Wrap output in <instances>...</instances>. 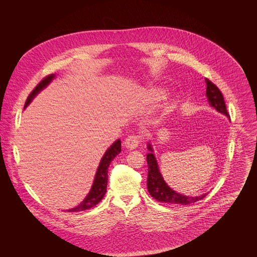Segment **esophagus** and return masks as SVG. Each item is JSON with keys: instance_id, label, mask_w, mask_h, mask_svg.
I'll return each instance as SVG.
<instances>
[{"instance_id": "1", "label": "esophagus", "mask_w": 257, "mask_h": 257, "mask_svg": "<svg viewBox=\"0 0 257 257\" xmlns=\"http://www.w3.org/2000/svg\"><path fill=\"white\" fill-rule=\"evenodd\" d=\"M139 143H140V137L136 136V135H132L124 140V147H126L127 149L133 150L136 147H138Z\"/></svg>"}]
</instances>
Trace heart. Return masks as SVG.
<instances>
[{
    "instance_id": "1",
    "label": "heart",
    "mask_w": 257,
    "mask_h": 257,
    "mask_svg": "<svg viewBox=\"0 0 257 257\" xmlns=\"http://www.w3.org/2000/svg\"><path fill=\"white\" fill-rule=\"evenodd\" d=\"M151 94H152V96L155 98V99H159V98H161V96H162L159 92H156V91H153Z\"/></svg>"
}]
</instances>
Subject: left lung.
Returning <instances> with one entry per match:
<instances>
[{
    "instance_id": "obj_1",
    "label": "left lung",
    "mask_w": 257,
    "mask_h": 257,
    "mask_svg": "<svg viewBox=\"0 0 257 257\" xmlns=\"http://www.w3.org/2000/svg\"><path fill=\"white\" fill-rule=\"evenodd\" d=\"M206 83V96H207L209 105L215 108L217 111L226 115L229 118V114L226 110L224 99L220 89L214 85L207 78L205 79ZM230 119V118H229ZM147 149L150 151L147 155V165H148V175H147V189L150 196L155 198L157 201L179 204V205H189L195 203L198 200H201L207 194L200 196H190L179 194L171 189L168 184L165 182L161 172L157 160L153 154V148L151 144L148 143Z\"/></svg>"
}]
</instances>
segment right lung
Here are the masks:
<instances>
[{"label":"right lung","mask_w":257,"mask_h":257,"mask_svg":"<svg viewBox=\"0 0 257 257\" xmlns=\"http://www.w3.org/2000/svg\"><path fill=\"white\" fill-rule=\"evenodd\" d=\"M56 75L51 74L49 76L45 77L38 85H37L35 89L32 91V93L29 95L25 103L24 109L29 106V104L32 102V100L37 96V94L46 86L49 85L50 83L55 79ZM121 151V142L120 140H116L111 146H110L105 154L103 155L102 159L99 163L97 171L94 177V181L91 186V189L89 193L87 194L86 198L76 207L72 209L66 210L67 212H80L90 209L91 207H94L96 204H98L102 198L105 196L107 192V183H108V169L110 167V162L116 157Z\"/></svg>","instance_id":"right-lung-1"}]
</instances>
